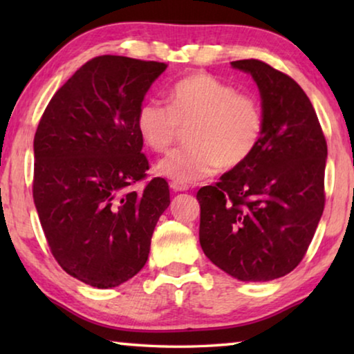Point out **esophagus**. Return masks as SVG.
<instances>
[{"label":"esophagus","instance_id":"1","mask_svg":"<svg viewBox=\"0 0 354 354\" xmlns=\"http://www.w3.org/2000/svg\"><path fill=\"white\" fill-rule=\"evenodd\" d=\"M170 187L173 192H185L189 190V184L187 183H179V181H171Z\"/></svg>","mask_w":354,"mask_h":354}]
</instances>
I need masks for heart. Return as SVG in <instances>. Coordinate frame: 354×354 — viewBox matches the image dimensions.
Segmentation results:
<instances>
[{
  "label": "heart",
  "mask_w": 354,
  "mask_h": 354,
  "mask_svg": "<svg viewBox=\"0 0 354 354\" xmlns=\"http://www.w3.org/2000/svg\"><path fill=\"white\" fill-rule=\"evenodd\" d=\"M143 143L167 153L187 129L189 147L158 164V173L179 183L214 175L220 167L234 170L248 162L263 134V112L256 97L209 73H194L173 84L169 106L143 103L136 117Z\"/></svg>",
  "instance_id": "heart-1"
}]
</instances>
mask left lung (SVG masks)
<instances>
[{"label":"left lung","instance_id":"left-lung-1","mask_svg":"<svg viewBox=\"0 0 354 354\" xmlns=\"http://www.w3.org/2000/svg\"><path fill=\"white\" fill-rule=\"evenodd\" d=\"M259 87L263 134L248 162L198 190L200 243L241 281H272L306 254L325 207L328 147L308 95L257 59L231 62Z\"/></svg>","mask_w":354,"mask_h":354}]
</instances>
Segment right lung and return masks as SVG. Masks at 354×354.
Returning <instances> with one entry per match:
<instances>
[{
	"mask_svg": "<svg viewBox=\"0 0 354 354\" xmlns=\"http://www.w3.org/2000/svg\"><path fill=\"white\" fill-rule=\"evenodd\" d=\"M165 68L93 57L53 95L35 131L32 196L48 247L65 272L98 289L142 270L170 205L164 178L133 189L149 169L137 111Z\"/></svg>",
	"mask_w": 354,
	"mask_h": 354,
	"instance_id": "1",
	"label": "right lung"
}]
</instances>
